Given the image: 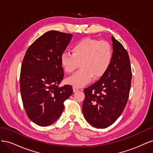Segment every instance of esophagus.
<instances>
[{
    "label": "esophagus",
    "mask_w": 153,
    "mask_h": 153,
    "mask_svg": "<svg viewBox=\"0 0 153 153\" xmlns=\"http://www.w3.org/2000/svg\"><path fill=\"white\" fill-rule=\"evenodd\" d=\"M73 92H77V91H79V89H78V87H75V86L73 87Z\"/></svg>",
    "instance_id": "obj_1"
}]
</instances>
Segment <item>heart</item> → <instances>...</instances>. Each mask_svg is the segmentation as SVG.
Returning a JSON list of instances; mask_svg holds the SVG:
<instances>
[{
	"label": "heart",
	"instance_id": "b5f03b06",
	"mask_svg": "<svg viewBox=\"0 0 153 153\" xmlns=\"http://www.w3.org/2000/svg\"><path fill=\"white\" fill-rule=\"evenodd\" d=\"M60 60L67 73L73 72L80 63L81 68L69 77L67 82L81 87L89 83L93 77L100 78L107 71L112 62V50L107 41L85 38L73 45L72 53L63 52Z\"/></svg>",
	"mask_w": 153,
	"mask_h": 153
}]
</instances>
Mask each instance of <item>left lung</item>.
<instances>
[{
	"label": "left lung",
	"instance_id": "left-lung-1",
	"mask_svg": "<svg viewBox=\"0 0 153 153\" xmlns=\"http://www.w3.org/2000/svg\"><path fill=\"white\" fill-rule=\"evenodd\" d=\"M112 60L100 79L84 89L83 115L92 126L105 128L121 115L126 105L131 82V69L127 51L112 36Z\"/></svg>",
	"mask_w": 153,
	"mask_h": 153
}]
</instances>
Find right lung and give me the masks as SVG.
Here are the masks:
<instances>
[{"mask_svg":"<svg viewBox=\"0 0 153 153\" xmlns=\"http://www.w3.org/2000/svg\"><path fill=\"white\" fill-rule=\"evenodd\" d=\"M73 34L47 32L27 50L21 68L20 92L25 112L41 126L52 124L61 116L64 102L73 93L72 86L59 87L64 76L61 55Z\"/></svg>","mask_w":153,"mask_h":153,"instance_id":"add662e5","label":"right lung"}]
</instances>
